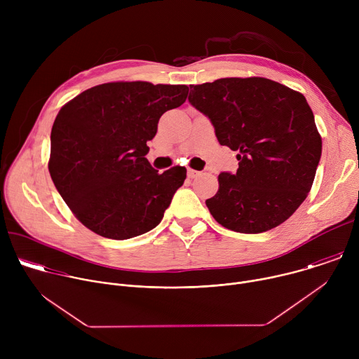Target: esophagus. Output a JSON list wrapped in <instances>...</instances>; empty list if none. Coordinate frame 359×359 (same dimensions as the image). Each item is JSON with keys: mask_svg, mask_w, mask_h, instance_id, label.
<instances>
[{"mask_svg": "<svg viewBox=\"0 0 359 359\" xmlns=\"http://www.w3.org/2000/svg\"><path fill=\"white\" fill-rule=\"evenodd\" d=\"M197 176H200V172L193 170V169H189V170H187V177H189V179H194V177H197Z\"/></svg>", "mask_w": 359, "mask_h": 359, "instance_id": "34e87169", "label": "esophagus"}]
</instances>
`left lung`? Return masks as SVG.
<instances>
[{"label":"left lung","instance_id":"left-lung-1","mask_svg":"<svg viewBox=\"0 0 359 359\" xmlns=\"http://www.w3.org/2000/svg\"><path fill=\"white\" fill-rule=\"evenodd\" d=\"M190 105L208 116L223 146L238 151L236 173L219 175L206 200L223 227L245 234L284 223L309 194L323 142L306 99L267 78L190 85Z\"/></svg>","mask_w":359,"mask_h":359}]
</instances>
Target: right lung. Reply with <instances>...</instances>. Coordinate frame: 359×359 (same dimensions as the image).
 <instances>
[{
    "label": "right lung",
    "mask_w": 359,
    "mask_h": 359,
    "mask_svg": "<svg viewBox=\"0 0 359 359\" xmlns=\"http://www.w3.org/2000/svg\"><path fill=\"white\" fill-rule=\"evenodd\" d=\"M186 85L111 82L60 111L50 130L48 169L76 219L93 233L126 240L155 229L186 169L158 173L144 158L161 116L186 100Z\"/></svg>",
    "instance_id": "obj_1"
}]
</instances>
